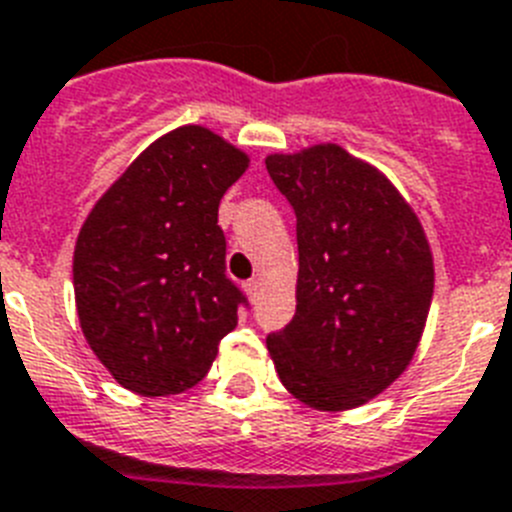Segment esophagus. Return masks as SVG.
<instances>
[{"label":"esophagus","mask_w":512,"mask_h":512,"mask_svg":"<svg viewBox=\"0 0 512 512\" xmlns=\"http://www.w3.org/2000/svg\"><path fill=\"white\" fill-rule=\"evenodd\" d=\"M244 288H247V293H250L252 301L260 299V291H262V281H260V278H252V281H247V283H244Z\"/></svg>","instance_id":"1"}]
</instances>
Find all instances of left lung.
I'll return each instance as SVG.
<instances>
[{
	"mask_svg": "<svg viewBox=\"0 0 512 512\" xmlns=\"http://www.w3.org/2000/svg\"><path fill=\"white\" fill-rule=\"evenodd\" d=\"M296 213V314L270 332L275 371L317 410L361 407L410 366L433 299V255L415 211L376 167L337 144L270 154Z\"/></svg>",
	"mask_w": 512,
	"mask_h": 512,
	"instance_id": "1",
	"label": "left lung"
}]
</instances>
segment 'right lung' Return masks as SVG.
Here are the masks:
<instances>
[{
	"label": "right lung",
	"instance_id": "1",
	"mask_svg": "<svg viewBox=\"0 0 512 512\" xmlns=\"http://www.w3.org/2000/svg\"><path fill=\"white\" fill-rule=\"evenodd\" d=\"M247 154L203 126L157 139L110 185L74 247L82 332L113 379L141 397L195 386L237 327L219 203Z\"/></svg>",
	"mask_w": 512,
	"mask_h": 512
}]
</instances>
